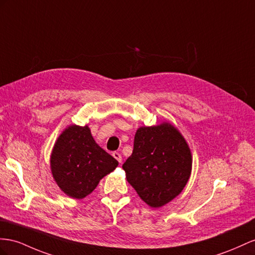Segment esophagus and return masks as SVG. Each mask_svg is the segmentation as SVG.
<instances>
[{"label":"esophagus","instance_id":"1","mask_svg":"<svg viewBox=\"0 0 255 255\" xmlns=\"http://www.w3.org/2000/svg\"><path fill=\"white\" fill-rule=\"evenodd\" d=\"M113 157L117 160V161H119L120 162V164H121V162H122V160H123V158H122V155L119 153V152H114L113 154Z\"/></svg>","mask_w":255,"mask_h":255}]
</instances>
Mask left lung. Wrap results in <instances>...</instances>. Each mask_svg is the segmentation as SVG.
<instances>
[{
  "label": "left lung",
  "instance_id": "left-lung-1",
  "mask_svg": "<svg viewBox=\"0 0 255 255\" xmlns=\"http://www.w3.org/2000/svg\"><path fill=\"white\" fill-rule=\"evenodd\" d=\"M192 164L191 148L184 136L172 124L164 122L138 128L132 154L123 169L139 197L149 207L159 208L183 191Z\"/></svg>",
  "mask_w": 255,
  "mask_h": 255
}]
</instances>
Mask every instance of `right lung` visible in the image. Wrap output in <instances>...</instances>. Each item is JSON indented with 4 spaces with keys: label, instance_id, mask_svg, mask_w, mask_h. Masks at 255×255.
I'll use <instances>...</instances> for the list:
<instances>
[{
    "label": "right lung",
    "instance_id": "obj_1",
    "mask_svg": "<svg viewBox=\"0 0 255 255\" xmlns=\"http://www.w3.org/2000/svg\"><path fill=\"white\" fill-rule=\"evenodd\" d=\"M117 166L119 161L97 144L88 125L68 126L58 136L50 155L54 180L74 199L86 197Z\"/></svg>",
    "mask_w": 255,
    "mask_h": 255
}]
</instances>
